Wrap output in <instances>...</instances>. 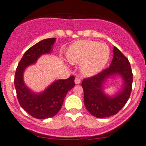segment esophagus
<instances>
[{
    "mask_svg": "<svg viewBox=\"0 0 146 146\" xmlns=\"http://www.w3.org/2000/svg\"><path fill=\"white\" fill-rule=\"evenodd\" d=\"M80 82H81V80L79 77H76L75 80H74V82H75V84L76 85L80 84Z\"/></svg>",
    "mask_w": 146,
    "mask_h": 146,
    "instance_id": "obj_1",
    "label": "esophagus"
}]
</instances>
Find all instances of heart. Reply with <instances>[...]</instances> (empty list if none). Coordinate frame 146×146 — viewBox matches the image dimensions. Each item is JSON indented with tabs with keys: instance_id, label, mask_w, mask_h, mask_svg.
Wrapping results in <instances>:
<instances>
[{
	"instance_id": "obj_1",
	"label": "heart",
	"mask_w": 146,
	"mask_h": 146,
	"mask_svg": "<svg viewBox=\"0 0 146 146\" xmlns=\"http://www.w3.org/2000/svg\"><path fill=\"white\" fill-rule=\"evenodd\" d=\"M110 49L106 44L90 40L75 42L68 48L66 58L71 64H80V71L87 77L96 75L108 64Z\"/></svg>"
}]
</instances>
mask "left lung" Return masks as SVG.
<instances>
[{"mask_svg": "<svg viewBox=\"0 0 146 146\" xmlns=\"http://www.w3.org/2000/svg\"><path fill=\"white\" fill-rule=\"evenodd\" d=\"M120 76L123 80L122 88L113 96L104 93V85L110 77ZM133 74L128 59L117 47L113 48V58L109 68L82 82L84 104L88 111L96 118L114 115L123 108L131 92Z\"/></svg>", "mask_w": 146, "mask_h": 146, "instance_id": "8db88e82", "label": "left lung"}]
</instances>
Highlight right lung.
<instances>
[{
    "mask_svg": "<svg viewBox=\"0 0 146 146\" xmlns=\"http://www.w3.org/2000/svg\"><path fill=\"white\" fill-rule=\"evenodd\" d=\"M56 38L40 41L28 49L18 64L15 77L17 96L20 106L33 118L46 119L57 114L68 91L74 86V77L54 81L41 93L32 91L23 80V74L28 66L35 64L38 58L51 53Z\"/></svg>",
    "mask_w": 146,
    "mask_h": 146,
    "instance_id": "add662e5",
    "label": "right lung"
}]
</instances>
